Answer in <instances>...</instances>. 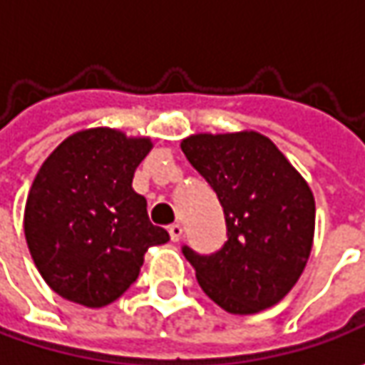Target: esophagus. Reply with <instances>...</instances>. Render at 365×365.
<instances>
[{"label":"esophagus","mask_w":365,"mask_h":365,"mask_svg":"<svg viewBox=\"0 0 365 365\" xmlns=\"http://www.w3.org/2000/svg\"><path fill=\"white\" fill-rule=\"evenodd\" d=\"M168 233H170V240L173 242H180V237H182V225L180 223H173L168 227Z\"/></svg>","instance_id":"34e87169"}]
</instances>
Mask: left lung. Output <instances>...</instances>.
Returning a JSON list of instances; mask_svg holds the SVG:
<instances>
[{"label":"left lung","instance_id":"left-lung-1","mask_svg":"<svg viewBox=\"0 0 365 365\" xmlns=\"http://www.w3.org/2000/svg\"><path fill=\"white\" fill-rule=\"evenodd\" d=\"M180 148L217 192L227 223V242L215 254L182 247L205 294L233 315H252L282 301L311 256V187L258 132L195 133Z\"/></svg>","mask_w":365,"mask_h":365}]
</instances>
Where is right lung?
Instances as JSON below:
<instances>
[{
	"instance_id": "1",
	"label": "right lung",
	"mask_w": 365,
	"mask_h": 365,
	"mask_svg": "<svg viewBox=\"0 0 365 365\" xmlns=\"http://www.w3.org/2000/svg\"><path fill=\"white\" fill-rule=\"evenodd\" d=\"M150 138L91 128L58 144L40 166L24 211V233L38 272L56 294L106 307L132 287L150 245L166 230L150 223L132 189Z\"/></svg>"
}]
</instances>
